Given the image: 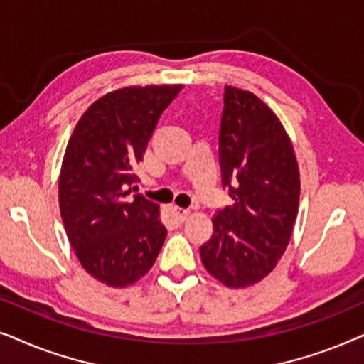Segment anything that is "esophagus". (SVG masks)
<instances>
[{
	"mask_svg": "<svg viewBox=\"0 0 364 364\" xmlns=\"http://www.w3.org/2000/svg\"><path fill=\"white\" fill-rule=\"evenodd\" d=\"M173 212H176V218H177L178 223H183L188 218V215H191V210H188V208L176 207V208H173Z\"/></svg>",
	"mask_w": 364,
	"mask_h": 364,
	"instance_id": "esophagus-1",
	"label": "esophagus"
}]
</instances>
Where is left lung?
Wrapping results in <instances>:
<instances>
[{"label": "left lung", "instance_id": "8db88e82", "mask_svg": "<svg viewBox=\"0 0 364 364\" xmlns=\"http://www.w3.org/2000/svg\"><path fill=\"white\" fill-rule=\"evenodd\" d=\"M220 166L235 202L212 218L213 235L200 257L223 285L247 288L262 282L287 250L298 215L300 168L277 114L233 86L223 94Z\"/></svg>", "mask_w": 364, "mask_h": 364}]
</instances>
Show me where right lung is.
<instances>
[{
	"label": "right lung",
	"instance_id": "right-lung-1",
	"mask_svg": "<svg viewBox=\"0 0 364 364\" xmlns=\"http://www.w3.org/2000/svg\"><path fill=\"white\" fill-rule=\"evenodd\" d=\"M182 84L104 94L79 119L59 172V210L69 243L92 278L131 287L151 270L167 237L157 203L127 200L159 117Z\"/></svg>",
	"mask_w": 364,
	"mask_h": 364
}]
</instances>
